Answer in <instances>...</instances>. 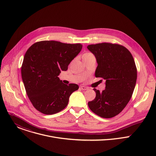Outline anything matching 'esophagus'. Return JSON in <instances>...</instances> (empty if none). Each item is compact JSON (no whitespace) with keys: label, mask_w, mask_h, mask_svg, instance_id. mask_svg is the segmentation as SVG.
Returning a JSON list of instances; mask_svg holds the SVG:
<instances>
[{"label":"esophagus","mask_w":156,"mask_h":156,"mask_svg":"<svg viewBox=\"0 0 156 156\" xmlns=\"http://www.w3.org/2000/svg\"><path fill=\"white\" fill-rule=\"evenodd\" d=\"M80 89H81L82 90H87V89H88L87 87H86L84 86H80Z\"/></svg>","instance_id":"esophagus-1"}]
</instances>
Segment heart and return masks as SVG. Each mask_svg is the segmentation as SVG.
Segmentation results:
<instances>
[{
	"label": "heart",
	"instance_id": "heart-1",
	"mask_svg": "<svg viewBox=\"0 0 156 156\" xmlns=\"http://www.w3.org/2000/svg\"><path fill=\"white\" fill-rule=\"evenodd\" d=\"M92 55H93L92 54H91V53H90V52H86V53H84V54L83 55L82 58H87V57H89L92 56Z\"/></svg>",
	"mask_w": 156,
	"mask_h": 156
}]
</instances>
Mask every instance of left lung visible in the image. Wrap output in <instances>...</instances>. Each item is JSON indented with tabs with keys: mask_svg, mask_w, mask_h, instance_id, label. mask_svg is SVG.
Returning <instances> with one entry per match:
<instances>
[{
	"mask_svg": "<svg viewBox=\"0 0 156 156\" xmlns=\"http://www.w3.org/2000/svg\"><path fill=\"white\" fill-rule=\"evenodd\" d=\"M87 48L95 56L96 77L105 80L102 92L94 88L95 99L88 106L98 116L109 119L120 114L129 101L136 85L137 70L130 52L116 44L99 43Z\"/></svg>",
	"mask_w": 156,
	"mask_h": 156,
	"instance_id": "8db88e82",
	"label": "left lung"
}]
</instances>
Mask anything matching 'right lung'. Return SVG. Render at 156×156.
<instances>
[{
	"label": "right lung",
	"mask_w": 156,
	"mask_h": 156,
	"mask_svg": "<svg viewBox=\"0 0 156 156\" xmlns=\"http://www.w3.org/2000/svg\"><path fill=\"white\" fill-rule=\"evenodd\" d=\"M82 47L81 44L42 41L27 50L21 66L22 80L30 101L40 112H59L68 105L72 93L78 90V84H65L58 76L67 70Z\"/></svg>",
	"instance_id": "right-lung-1"
}]
</instances>
